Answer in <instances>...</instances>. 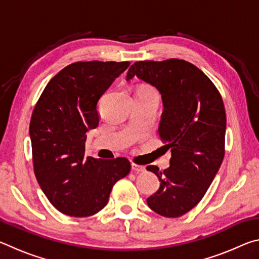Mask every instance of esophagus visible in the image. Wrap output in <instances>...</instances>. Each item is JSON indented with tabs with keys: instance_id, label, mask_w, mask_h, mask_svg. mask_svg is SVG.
<instances>
[{
	"instance_id": "esophagus-1",
	"label": "esophagus",
	"mask_w": 259,
	"mask_h": 259,
	"mask_svg": "<svg viewBox=\"0 0 259 259\" xmlns=\"http://www.w3.org/2000/svg\"><path fill=\"white\" fill-rule=\"evenodd\" d=\"M131 169H133V171L135 172H143L145 171V166L144 165H138L136 163H131Z\"/></svg>"
}]
</instances>
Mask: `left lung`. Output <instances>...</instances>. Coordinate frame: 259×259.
<instances>
[{"label": "left lung", "mask_w": 259, "mask_h": 259, "mask_svg": "<svg viewBox=\"0 0 259 259\" xmlns=\"http://www.w3.org/2000/svg\"><path fill=\"white\" fill-rule=\"evenodd\" d=\"M135 76L161 94L159 135L171 150L170 166L163 172L156 165L146 168L161 182L147 204L161 216L181 217L203 198L224 159V103L210 78L185 60L136 61L126 81Z\"/></svg>", "instance_id": "1"}]
</instances>
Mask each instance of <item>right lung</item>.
<instances>
[{
	"label": "right lung",
	"mask_w": 259,
	"mask_h": 259,
	"mask_svg": "<svg viewBox=\"0 0 259 259\" xmlns=\"http://www.w3.org/2000/svg\"><path fill=\"white\" fill-rule=\"evenodd\" d=\"M129 61H77L51 78L29 123L35 177L60 212L88 217L108 202L119 179L130 171L125 157H84L87 133L99 123L98 102Z\"/></svg>",
	"instance_id": "right-lung-1"
}]
</instances>
